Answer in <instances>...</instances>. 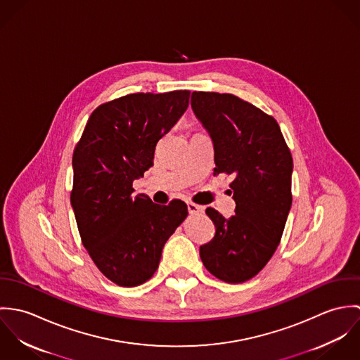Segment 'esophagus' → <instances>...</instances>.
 <instances>
[{
    "label": "esophagus",
    "instance_id": "1",
    "mask_svg": "<svg viewBox=\"0 0 360 360\" xmlns=\"http://www.w3.org/2000/svg\"><path fill=\"white\" fill-rule=\"evenodd\" d=\"M187 206H188V212H190L191 214L204 213V210H205L204 206L197 205V204H194V202H187Z\"/></svg>",
    "mask_w": 360,
    "mask_h": 360
}]
</instances>
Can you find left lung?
Here are the masks:
<instances>
[{"instance_id": "1", "label": "left lung", "mask_w": 360, "mask_h": 360, "mask_svg": "<svg viewBox=\"0 0 360 360\" xmlns=\"http://www.w3.org/2000/svg\"><path fill=\"white\" fill-rule=\"evenodd\" d=\"M191 106L213 140V176L231 174L236 214L207 207L216 233L200 247L206 269L238 284L266 266L277 250L292 204V156L276 119L233 94L194 91Z\"/></svg>"}]
</instances>
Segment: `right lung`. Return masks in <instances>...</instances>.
<instances>
[{
  "mask_svg": "<svg viewBox=\"0 0 360 360\" xmlns=\"http://www.w3.org/2000/svg\"><path fill=\"white\" fill-rule=\"evenodd\" d=\"M188 90L136 93L100 105L73 151L70 204L82 243L106 278L136 287L154 276L169 237L187 217L180 200L158 205L133 181L154 165L156 143L176 124Z\"/></svg>",
  "mask_w": 360,
  "mask_h": 360,
  "instance_id": "add662e5",
  "label": "right lung"
}]
</instances>
